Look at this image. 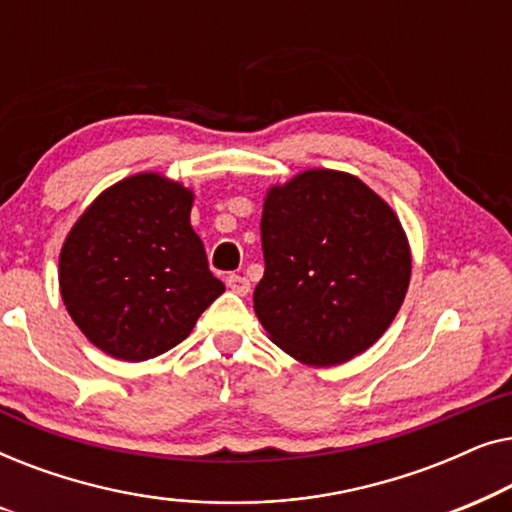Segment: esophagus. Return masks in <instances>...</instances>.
Wrapping results in <instances>:
<instances>
[{"label":"esophagus","mask_w":512,"mask_h":512,"mask_svg":"<svg viewBox=\"0 0 512 512\" xmlns=\"http://www.w3.org/2000/svg\"><path fill=\"white\" fill-rule=\"evenodd\" d=\"M226 284H228L230 291L237 293V296H247V293L251 291L249 279L242 277V275H230V277L226 279Z\"/></svg>","instance_id":"1"}]
</instances>
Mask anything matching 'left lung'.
Here are the masks:
<instances>
[{
    "label": "left lung",
    "mask_w": 512,
    "mask_h": 512,
    "mask_svg": "<svg viewBox=\"0 0 512 512\" xmlns=\"http://www.w3.org/2000/svg\"><path fill=\"white\" fill-rule=\"evenodd\" d=\"M261 244L256 317L300 363L354 359L401 310L412 270L408 237L394 209L354 174L305 170L272 186Z\"/></svg>",
    "instance_id": "left-lung-1"
}]
</instances>
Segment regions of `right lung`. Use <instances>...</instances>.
<instances>
[{
  "mask_svg": "<svg viewBox=\"0 0 512 512\" xmlns=\"http://www.w3.org/2000/svg\"><path fill=\"white\" fill-rule=\"evenodd\" d=\"M193 191L142 172L97 195L60 251V293L81 333L104 354H165L226 291L191 226Z\"/></svg>",
  "mask_w": 512,
  "mask_h": 512,
  "instance_id": "1",
  "label": "right lung"
}]
</instances>
